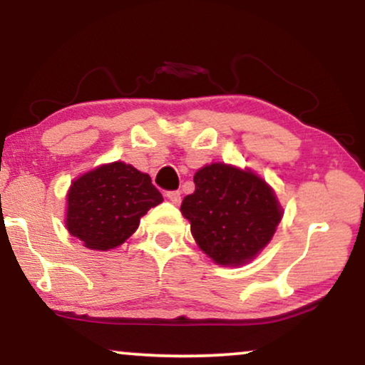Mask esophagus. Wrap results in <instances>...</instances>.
<instances>
[{"instance_id":"34e87169","label":"esophagus","mask_w":365,"mask_h":365,"mask_svg":"<svg viewBox=\"0 0 365 365\" xmlns=\"http://www.w3.org/2000/svg\"><path fill=\"white\" fill-rule=\"evenodd\" d=\"M164 196H166V199H169L174 206H179V204H181V192L179 191H168Z\"/></svg>"}]
</instances>
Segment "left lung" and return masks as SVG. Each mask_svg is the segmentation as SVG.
I'll use <instances>...</instances> for the list:
<instances>
[{
    "label": "left lung",
    "instance_id": "8db88e82",
    "mask_svg": "<svg viewBox=\"0 0 365 365\" xmlns=\"http://www.w3.org/2000/svg\"><path fill=\"white\" fill-rule=\"evenodd\" d=\"M196 191L182 199L201 251L221 266H241L271 241L282 219L272 187L251 169L212 163L194 174Z\"/></svg>",
    "mask_w": 365,
    "mask_h": 365
}]
</instances>
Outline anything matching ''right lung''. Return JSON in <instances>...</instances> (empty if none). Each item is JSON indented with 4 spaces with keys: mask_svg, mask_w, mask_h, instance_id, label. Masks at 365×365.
I'll return each mask as SVG.
<instances>
[{
    "mask_svg": "<svg viewBox=\"0 0 365 365\" xmlns=\"http://www.w3.org/2000/svg\"><path fill=\"white\" fill-rule=\"evenodd\" d=\"M163 202L149 174L131 164H103L71 182L66 227L84 247L109 251L126 241L149 209Z\"/></svg>",
    "mask_w": 365,
    "mask_h": 365,
    "instance_id": "1",
    "label": "right lung"
}]
</instances>
